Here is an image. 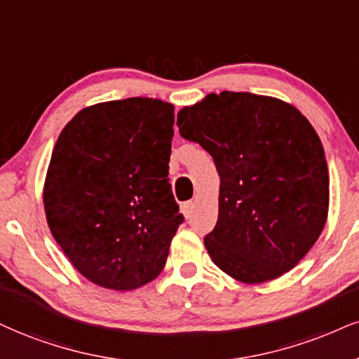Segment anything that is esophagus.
Here are the masks:
<instances>
[{"mask_svg":"<svg viewBox=\"0 0 359 359\" xmlns=\"http://www.w3.org/2000/svg\"><path fill=\"white\" fill-rule=\"evenodd\" d=\"M194 206H196V203L194 201H187L181 205V213H183L184 218H189V216H191Z\"/></svg>","mask_w":359,"mask_h":359,"instance_id":"1","label":"esophagus"}]
</instances>
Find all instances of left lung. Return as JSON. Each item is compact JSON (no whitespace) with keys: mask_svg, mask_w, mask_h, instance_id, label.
Returning a JSON list of instances; mask_svg holds the SVG:
<instances>
[{"mask_svg":"<svg viewBox=\"0 0 359 359\" xmlns=\"http://www.w3.org/2000/svg\"><path fill=\"white\" fill-rule=\"evenodd\" d=\"M176 125L219 175L218 221L205 238L216 266L246 285L293 269L330 208L328 163L306 116L273 96L221 91L181 108Z\"/></svg>","mask_w":359,"mask_h":359,"instance_id":"1","label":"left lung"}]
</instances>
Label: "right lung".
Returning a JSON list of instances; mask_svg holds the SVG:
<instances>
[{
    "instance_id": "add662e5",
    "label": "right lung",
    "mask_w": 359,
    "mask_h": 359,
    "mask_svg": "<svg viewBox=\"0 0 359 359\" xmlns=\"http://www.w3.org/2000/svg\"><path fill=\"white\" fill-rule=\"evenodd\" d=\"M175 106H86L63 128L43 184L50 231L88 281L131 291L158 278L183 223L168 178Z\"/></svg>"
}]
</instances>
